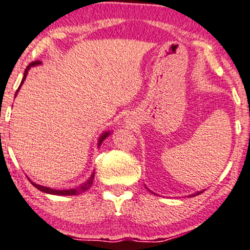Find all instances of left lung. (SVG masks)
Instances as JSON below:
<instances>
[{"mask_svg":"<svg viewBox=\"0 0 250 250\" xmlns=\"http://www.w3.org/2000/svg\"><path fill=\"white\" fill-rule=\"evenodd\" d=\"M148 191H150V190H148ZM204 191V190H202V191H199V192H196V193H193V194H190V197H193V196H197V194H199V193H202V192ZM152 192V191H150ZM152 193H154V192H152ZM155 194V193H154Z\"/></svg>","mask_w":250,"mask_h":250,"instance_id":"left-lung-1","label":"left lung"}]
</instances>
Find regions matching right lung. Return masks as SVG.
I'll list each match as a JSON object with an SVG mask.
<instances>
[{
    "mask_svg": "<svg viewBox=\"0 0 250 250\" xmlns=\"http://www.w3.org/2000/svg\"><path fill=\"white\" fill-rule=\"evenodd\" d=\"M40 64H41V62H39V60H37V62H31V64H29L28 66L26 67V70H24V73H23V78H22V81H21V84H20V86H19V89L16 90V94H15V96L18 95L19 90H20V87L22 86V84H23L24 79H26L27 73H28L29 68L33 67V66H37V65H40ZM110 133H111V131L109 130V131H104L103 134H101L100 139H98V144H97V146H98V147H100L101 145H102V142L104 141V140H105L106 138H108L109 135H110ZM94 178H95V171L92 172L91 175H90V178H89V179L86 180V182L82 184V185L77 186V188H68V190H54V188H46V186H42V185H39V184L33 183L31 179H29V182H31V183H32V185H34L35 188H38V190H40V191L45 192V193L57 194V196H76V194H81V193H83V192H85L86 190H89V188H91L92 183H94Z\"/></svg>",
    "mask_w": 250,
    "mask_h": 250,
    "instance_id": "1",
    "label": "right lung"
}]
</instances>
